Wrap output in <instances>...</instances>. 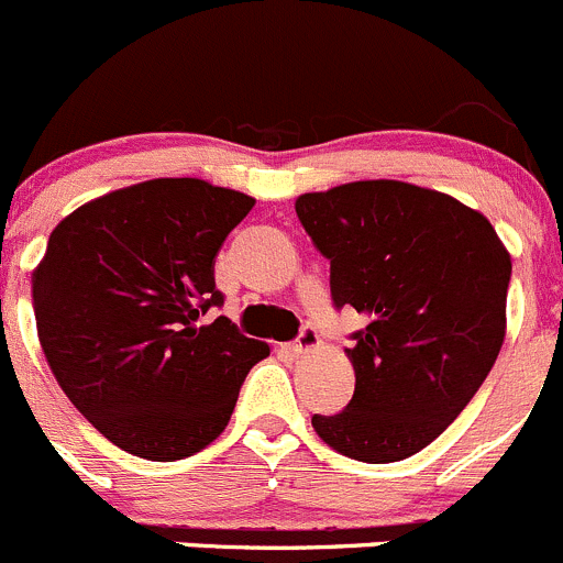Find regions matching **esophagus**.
<instances>
[{"instance_id":"1","label":"esophagus","mask_w":563,"mask_h":563,"mask_svg":"<svg viewBox=\"0 0 563 563\" xmlns=\"http://www.w3.org/2000/svg\"><path fill=\"white\" fill-rule=\"evenodd\" d=\"M316 346H319V332H316L313 327H302V330H299V335L288 343V349H291L294 354H305Z\"/></svg>"}]
</instances>
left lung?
<instances>
[{
    "mask_svg": "<svg viewBox=\"0 0 563 563\" xmlns=\"http://www.w3.org/2000/svg\"><path fill=\"white\" fill-rule=\"evenodd\" d=\"M330 261V291L368 319L346 349L354 396L313 429L338 454L385 465L454 423L506 335L511 258L489 220L451 195L404 181H354L297 198Z\"/></svg>",
    "mask_w": 563,
    "mask_h": 563,
    "instance_id": "8db88e82",
    "label": "left lung"
}]
</instances>
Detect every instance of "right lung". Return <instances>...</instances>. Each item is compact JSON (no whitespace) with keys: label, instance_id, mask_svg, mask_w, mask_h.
<instances>
[{"label":"right lung","instance_id":"1","mask_svg":"<svg viewBox=\"0 0 563 563\" xmlns=\"http://www.w3.org/2000/svg\"><path fill=\"white\" fill-rule=\"evenodd\" d=\"M255 200L154 178L90 200L32 275L37 338L59 387L118 449L173 462L214 443L269 346L231 319L214 261Z\"/></svg>","mask_w":563,"mask_h":563}]
</instances>
